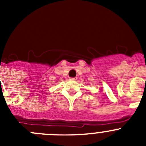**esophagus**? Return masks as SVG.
Instances as JSON below:
<instances>
[{
  "label": "esophagus",
  "mask_w": 146,
  "mask_h": 146,
  "mask_svg": "<svg viewBox=\"0 0 146 146\" xmlns=\"http://www.w3.org/2000/svg\"><path fill=\"white\" fill-rule=\"evenodd\" d=\"M70 80H77V77H71Z\"/></svg>",
  "instance_id": "esophagus-1"
}]
</instances>
